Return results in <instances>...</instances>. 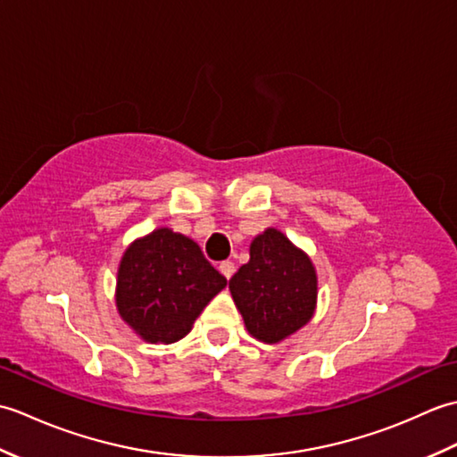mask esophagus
Returning a JSON list of instances; mask_svg holds the SVG:
<instances>
[{
    "instance_id": "1",
    "label": "esophagus",
    "mask_w": 457,
    "mask_h": 457,
    "mask_svg": "<svg viewBox=\"0 0 457 457\" xmlns=\"http://www.w3.org/2000/svg\"><path fill=\"white\" fill-rule=\"evenodd\" d=\"M220 270H221L223 277L231 278V277H234V273H236V265L231 263V261H223V263H220Z\"/></svg>"
}]
</instances>
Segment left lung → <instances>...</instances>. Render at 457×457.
<instances>
[{"mask_svg":"<svg viewBox=\"0 0 457 457\" xmlns=\"http://www.w3.org/2000/svg\"><path fill=\"white\" fill-rule=\"evenodd\" d=\"M229 293L247 332L259 342L278 344L314 316L316 269L283 231L267 228L251 241L249 263L229 278Z\"/></svg>","mask_w":457,"mask_h":457,"instance_id":"obj_1","label":"left lung"}]
</instances>
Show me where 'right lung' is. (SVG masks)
<instances>
[{
    "mask_svg": "<svg viewBox=\"0 0 457 457\" xmlns=\"http://www.w3.org/2000/svg\"><path fill=\"white\" fill-rule=\"evenodd\" d=\"M226 285L196 241L159 228L125 249L115 306L145 342L174 344Z\"/></svg>",
    "mask_w": 457,
    "mask_h": 457,
    "instance_id": "right-lung-1",
    "label": "right lung"
}]
</instances>
